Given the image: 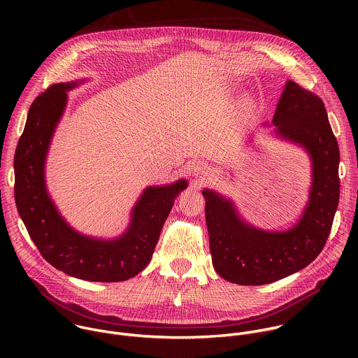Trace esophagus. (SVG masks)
Returning <instances> with one entry per match:
<instances>
[{
  "mask_svg": "<svg viewBox=\"0 0 358 358\" xmlns=\"http://www.w3.org/2000/svg\"><path fill=\"white\" fill-rule=\"evenodd\" d=\"M188 169H189V173H192V176L199 180L206 178L210 174V167L207 163H203V162H194L188 166Z\"/></svg>",
  "mask_w": 358,
  "mask_h": 358,
  "instance_id": "1",
  "label": "esophagus"
}]
</instances>
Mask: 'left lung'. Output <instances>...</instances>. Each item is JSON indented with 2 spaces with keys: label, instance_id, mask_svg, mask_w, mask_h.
<instances>
[{
  "label": "left lung",
  "instance_id": "obj_1",
  "mask_svg": "<svg viewBox=\"0 0 358 358\" xmlns=\"http://www.w3.org/2000/svg\"><path fill=\"white\" fill-rule=\"evenodd\" d=\"M272 123L278 134L304 147L313 164L309 202L293 228H253L238 217L231 201L202 191L213 265L221 278L238 285L272 283L312 264L326 245L338 206L340 152L323 100L289 80Z\"/></svg>",
  "mask_w": 358,
  "mask_h": 358
}]
</instances>
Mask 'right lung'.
Returning a JSON list of instances; mask_svg holds the SVG:
<instances>
[{
    "label": "right lung",
    "mask_w": 358,
    "mask_h": 358,
    "mask_svg": "<svg viewBox=\"0 0 358 358\" xmlns=\"http://www.w3.org/2000/svg\"><path fill=\"white\" fill-rule=\"evenodd\" d=\"M73 86L52 85L32 101L14 159L17 208L43 259L58 271L90 282L127 280L148 265L187 181L145 188L133 208L130 227L117 239L101 241L73 231L50 201L43 177L48 147L65 110V92Z\"/></svg>",
    "instance_id": "1"
}]
</instances>
